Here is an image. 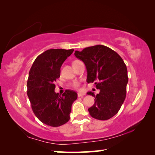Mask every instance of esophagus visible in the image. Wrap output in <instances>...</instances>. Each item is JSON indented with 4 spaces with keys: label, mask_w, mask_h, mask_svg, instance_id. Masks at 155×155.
I'll list each match as a JSON object with an SVG mask.
<instances>
[{
    "label": "esophagus",
    "mask_w": 155,
    "mask_h": 155,
    "mask_svg": "<svg viewBox=\"0 0 155 155\" xmlns=\"http://www.w3.org/2000/svg\"><path fill=\"white\" fill-rule=\"evenodd\" d=\"M85 95V93H81V92H78V97H83Z\"/></svg>",
    "instance_id": "esophagus-1"
}]
</instances>
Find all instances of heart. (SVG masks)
<instances>
[{
	"label": "heart",
	"mask_w": 155,
	"mask_h": 155,
	"mask_svg": "<svg viewBox=\"0 0 155 155\" xmlns=\"http://www.w3.org/2000/svg\"><path fill=\"white\" fill-rule=\"evenodd\" d=\"M72 86H73V87H74V88H78V86H79V83H78V82H74L72 84Z\"/></svg>",
	"instance_id": "b5f03b06"
}]
</instances>
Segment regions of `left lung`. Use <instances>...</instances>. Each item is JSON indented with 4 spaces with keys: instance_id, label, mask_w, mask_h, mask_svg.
<instances>
[{
    "instance_id": "left-lung-1",
    "label": "left lung",
    "mask_w": 155,
    "mask_h": 155,
    "mask_svg": "<svg viewBox=\"0 0 155 155\" xmlns=\"http://www.w3.org/2000/svg\"><path fill=\"white\" fill-rule=\"evenodd\" d=\"M74 55L87 69V82L94 83L99 94H87L95 98L94 105L88 109L90 115L107 120L117 114L124 103L128 78L127 68L116 52L103 45H96L76 51Z\"/></svg>"
}]
</instances>
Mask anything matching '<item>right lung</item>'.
<instances>
[{
	"instance_id": "obj_1",
	"label": "right lung",
	"mask_w": 155,
	"mask_h": 155,
	"mask_svg": "<svg viewBox=\"0 0 155 155\" xmlns=\"http://www.w3.org/2000/svg\"><path fill=\"white\" fill-rule=\"evenodd\" d=\"M74 49H50L34 61L27 81V95L35 116L48 126L57 127L70 120L72 104L77 94L65 90L61 96L54 91L63 63Z\"/></svg>"
}]
</instances>
